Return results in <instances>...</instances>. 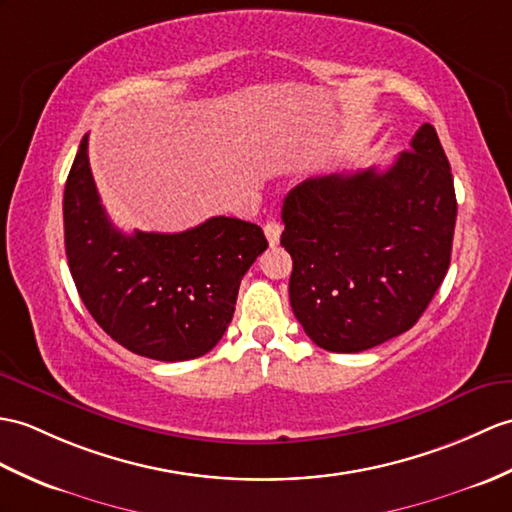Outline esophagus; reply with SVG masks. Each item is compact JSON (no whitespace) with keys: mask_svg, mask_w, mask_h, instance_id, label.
Here are the masks:
<instances>
[{"mask_svg":"<svg viewBox=\"0 0 512 512\" xmlns=\"http://www.w3.org/2000/svg\"><path fill=\"white\" fill-rule=\"evenodd\" d=\"M281 231H283V224H281V222H277V220L266 222L264 233H266V237H268V244H270V246H277V244H279Z\"/></svg>","mask_w":512,"mask_h":512,"instance_id":"1","label":"esophagus"}]
</instances>
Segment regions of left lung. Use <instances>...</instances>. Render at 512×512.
Wrapping results in <instances>:
<instances>
[{"label": "left lung", "mask_w": 512, "mask_h": 512, "mask_svg": "<svg viewBox=\"0 0 512 512\" xmlns=\"http://www.w3.org/2000/svg\"><path fill=\"white\" fill-rule=\"evenodd\" d=\"M456 211L432 124L386 170L296 185L283 200L281 244L305 334L325 351L358 353L408 331L447 275Z\"/></svg>", "instance_id": "obj_1"}]
</instances>
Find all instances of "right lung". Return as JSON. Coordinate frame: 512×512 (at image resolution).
Segmentation results:
<instances>
[{
    "mask_svg": "<svg viewBox=\"0 0 512 512\" xmlns=\"http://www.w3.org/2000/svg\"><path fill=\"white\" fill-rule=\"evenodd\" d=\"M80 141L65 198V253L82 303L106 334L150 360L205 355L227 331L242 277L268 242L216 216L183 233H122L106 216Z\"/></svg>",
    "mask_w": 512,
    "mask_h": 512,
    "instance_id": "add662e5",
    "label": "right lung"
}]
</instances>
